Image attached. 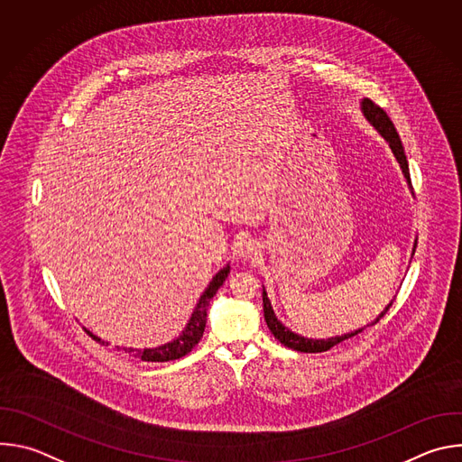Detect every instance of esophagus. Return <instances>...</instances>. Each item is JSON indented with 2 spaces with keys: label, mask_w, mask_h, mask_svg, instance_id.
I'll use <instances>...</instances> for the list:
<instances>
[{
  "label": "esophagus",
  "mask_w": 462,
  "mask_h": 462,
  "mask_svg": "<svg viewBox=\"0 0 462 462\" xmlns=\"http://www.w3.org/2000/svg\"><path fill=\"white\" fill-rule=\"evenodd\" d=\"M259 252H261L259 241H255L254 237H246V239L239 245V248H237V254H239L241 257H245V259H252V257H255Z\"/></svg>",
  "instance_id": "1"
}]
</instances>
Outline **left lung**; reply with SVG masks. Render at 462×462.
Listing matches in <instances>:
<instances>
[{
    "label": "left lung",
    "mask_w": 462,
    "mask_h": 462,
    "mask_svg": "<svg viewBox=\"0 0 462 462\" xmlns=\"http://www.w3.org/2000/svg\"><path fill=\"white\" fill-rule=\"evenodd\" d=\"M360 109H362V115L365 116V120L378 131L380 137H383V141L389 144V148H391L394 159H397V162H399V166H401V170H402V175H404L408 186L411 188L410 166H408V159H406V153H404V146H402V143H401V137H399V134H397V129H394L393 122L389 120L387 113H385L382 107H378L374 102H371L369 98H362ZM415 248H417V239H415V243H413L411 257H413V254H415ZM393 300H394V298H393ZM393 300L385 305V309H383L371 323H367V325L356 328V331H351V333H346V335H340V337H331V338H307V337H301V335L294 333L292 328H289L287 325H283V323L278 319V316H276V312H274V309H273V303H271V300H269V296H267L265 285H263V312H265V321H267V327L271 328V333H273L283 346H287L289 349L301 351V353H323V351H328L331 347L338 346L340 342H344V340H347V338H353L355 335L362 333L365 327L374 325V323L385 314V310L391 307Z\"/></svg>",
    "instance_id": "1"
}]
</instances>
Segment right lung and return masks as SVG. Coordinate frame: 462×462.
Wrapping results in <instances>:
<instances>
[{"label": "right lung", "instance_id": "obj_1", "mask_svg": "<svg viewBox=\"0 0 462 462\" xmlns=\"http://www.w3.org/2000/svg\"><path fill=\"white\" fill-rule=\"evenodd\" d=\"M228 274H230V263H226V265L223 269H219L217 274L212 278V282L208 283V287L201 294L199 301L195 303V307H193V310H191V314L188 318V323L182 328V333L179 337H175L171 342H166V344H162L159 347H146V349L120 347L122 353H127L129 356L141 358L144 362H170V360H177V358L188 355L197 344H199V340L203 338L205 327H207V310H208L210 300L216 296V292L219 291L223 282L228 278ZM86 331L97 342H100L102 346H107V342H104L102 338L93 335L89 328H86Z\"/></svg>", "mask_w": 462, "mask_h": 462}]
</instances>
